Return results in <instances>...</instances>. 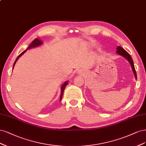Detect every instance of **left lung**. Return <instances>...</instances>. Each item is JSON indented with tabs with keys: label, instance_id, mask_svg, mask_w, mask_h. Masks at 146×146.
I'll return each mask as SVG.
<instances>
[{
	"label": "left lung",
	"instance_id": "obj_1",
	"mask_svg": "<svg viewBox=\"0 0 146 146\" xmlns=\"http://www.w3.org/2000/svg\"><path fill=\"white\" fill-rule=\"evenodd\" d=\"M117 51H116V53L117 54H119V55L123 56L124 58H125L129 62H130V65H131V68H132V70L133 72V73H134V75H135V77L136 78V79H137V76H136V71H135V67H134V64H133V60H132V58H131V57L130 56V55L127 52V51L121 47V46H117V48H116Z\"/></svg>",
	"mask_w": 146,
	"mask_h": 146
}]
</instances>
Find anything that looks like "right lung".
<instances>
[{
	"instance_id": "right-lung-1",
	"label": "right lung",
	"mask_w": 146,
	"mask_h": 146,
	"mask_svg": "<svg viewBox=\"0 0 146 146\" xmlns=\"http://www.w3.org/2000/svg\"><path fill=\"white\" fill-rule=\"evenodd\" d=\"M42 44H43V43H42V40H39V39H37V38L35 39L33 41V42H31V44L29 45V47L27 48V50H25V51H23L22 53H21L19 55V56H17V58H16V60H15V63H14V64H13V69L14 67H15V65L16 64V62H17V60L19 59V58L22 55H23V54H24V53L26 52V51H27V50L30 49V48H32L36 47V46H39V45H42ZM68 83V81H66V82H65L62 84V86H61V88H60V89H61V94H60V101L61 100V99H62V95H63L64 90V89H65V87H66V86H67Z\"/></svg>"
}]
</instances>
